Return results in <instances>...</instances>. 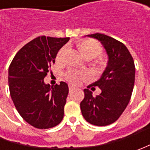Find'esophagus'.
I'll return each instance as SVG.
<instances>
[{"instance_id":"esophagus-1","label":"esophagus","mask_w":150,"mask_h":150,"mask_svg":"<svg viewBox=\"0 0 150 150\" xmlns=\"http://www.w3.org/2000/svg\"><path fill=\"white\" fill-rule=\"evenodd\" d=\"M68 88H69V92H72L73 90L75 89V88H74V87H72V86H71V85L68 87Z\"/></svg>"}]
</instances>
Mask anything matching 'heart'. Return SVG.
Segmentation results:
<instances>
[{
  "instance_id": "heart-1",
  "label": "heart",
  "mask_w": 150,
  "mask_h": 150,
  "mask_svg": "<svg viewBox=\"0 0 150 150\" xmlns=\"http://www.w3.org/2000/svg\"><path fill=\"white\" fill-rule=\"evenodd\" d=\"M78 47L81 53L84 57H96L102 54L103 47L98 42L93 39H86L83 40L78 43ZM67 52V47L64 46L61 48L56 57V60L57 62H62L64 61L65 55ZM64 77L68 82L72 84H79L81 82L86 80L88 78V73L86 71L78 70L74 68H70L64 73Z\"/></svg>"
}]
</instances>
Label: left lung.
I'll use <instances>...</instances> for the list:
<instances>
[{"mask_svg":"<svg viewBox=\"0 0 150 150\" xmlns=\"http://www.w3.org/2000/svg\"><path fill=\"white\" fill-rule=\"evenodd\" d=\"M88 37L100 41L106 49L108 62L100 79L90 85L98 86L102 93L93 97L85 88L80 108L87 122L106 126L118 120L129 103L134 85V62L125 45L118 40L101 33Z\"/></svg>","mask_w":150,"mask_h":150,"instance_id":"8db88e82","label":"left lung"}]
</instances>
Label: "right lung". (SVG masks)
I'll return each mask as SVG.
<instances>
[{
  "mask_svg": "<svg viewBox=\"0 0 150 150\" xmlns=\"http://www.w3.org/2000/svg\"><path fill=\"white\" fill-rule=\"evenodd\" d=\"M69 38L38 37L21 47L9 67V89L22 118L32 126L46 129L62 122L68 86L61 82L51 87L44 78L61 47Z\"/></svg>",
  "mask_w": 150,
  "mask_h": 150,
  "instance_id": "right-lung-1",
  "label": "right lung"
}]
</instances>
